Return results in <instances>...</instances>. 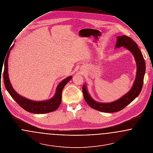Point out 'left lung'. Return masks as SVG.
<instances>
[{"label": "left lung", "mask_w": 153, "mask_h": 153, "mask_svg": "<svg viewBox=\"0 0 153 153\" xmlns=\"http://www.w3.org/2000/svg\"><path fill=\"white\" fill-rule=\"evenodd\" d=\"M117 38L116 45L117 48L124 46L131 51L134 56L137 65V76L134 85L130 91L120 99L110 103H101L95 102L88 93L85 85H84L82 86L84 98L88 104L92 108L103 112L111 113L123 109L139 95L143 84V79L146 71L145 61L142 52L138 48V46L131 38L126 36H117Z\"/></svg>", "instance_id": "obj_1"}]
</instances>
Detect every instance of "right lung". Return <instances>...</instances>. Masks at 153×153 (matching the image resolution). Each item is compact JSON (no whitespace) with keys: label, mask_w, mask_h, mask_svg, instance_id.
I'll return each instance as SVG.
<instances>
[{"label":"right lung","mask_w":153,"mask_h":153,"mask_svg":"<svg viewBox=\"0 0 153 153\" xmlns=\"http://www.w3.org/2000/svg\"><path fill=\"white\" fill-rule=\"evenodd\" d=\"M14 44L10 48L11 50ZM10 53V52H9ZM8 53V54H9ZM6 59V62L4 64V69L3 72V79L4 82L6 89L7 90L9 94L14 99L15 102H16L22 108L33 114H45L49 113L53 111H56L58 108L61 102V97H62V91L66 84L71 80L72 77L69 76L65 79L62 80L58 85L56 89V92L54 97L49 100L43 102H34L32 100H28L25 97H23L21 96L18 95L12 87L8 75V57Z\"/></svg>","instance_id":"1"}]
</instances>
